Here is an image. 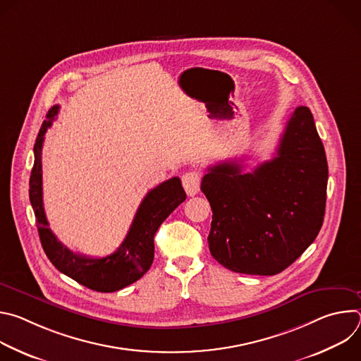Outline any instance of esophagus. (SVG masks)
<instances>
[{"label":"esophagus","mask_w":361,"mask_h":361,"mask_svg":"<svg viewBox=\"0 0 361 361\" xmlns=\"http://www.w3.org/2000/svg\"><path fill=\"white\" fill-rule=\"evenodd\" d=\"M183 187L185 190V192L192 197L195 195L198 191H200V183H201V174L195 170H191V171H187L184 176H183Z\"/></svg>","instance_id":"1"}]
</instances>
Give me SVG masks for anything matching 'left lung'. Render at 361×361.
Here are the masks:
<instances>
[{"mask_svg":"<svg viewBox=\"0 0 361 361\" xmlns=\"http://www.w3.org/2000/svg\"><path fill=\"white\" fill-rule=\"evenodd\" d=\"M241 169L224 161L202 177L213 210L210 252L231 271L274 276L316 240L324 220L329 167L312 111L294 110L273 160Z\"/></svg>","mask_w":361,"mask_h":361,"instance_id":"8db88e82","label":"left lung"}]
</instances>
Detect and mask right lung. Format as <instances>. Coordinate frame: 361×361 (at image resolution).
Returning <instances> with one entry per match:
<instances>
[{
    "instance_id": "obj_1",
    "label": "right lung",
    "mask_w": 361,
    "mask_h": 361,
    "mask_svg": "<svg viewBox=\"0 0 361 361\" xmlns=\"http://www.w3.org/2000/svg\"><path fill=\"white\" fill-rule=\"evenodd\" d=\"M59 106L47 114L34 144V167L30 177V201L37 219L41 245L57 270L77 283L101 293L121 290L141 279L154 260V235L161 223L185 200L178 177H173L148 191L135 213L121 245L110 255L94 259L68 250L49 230L42 204L41 151L44 135L56 120Z\"/></svg>"
}]
</instances>
